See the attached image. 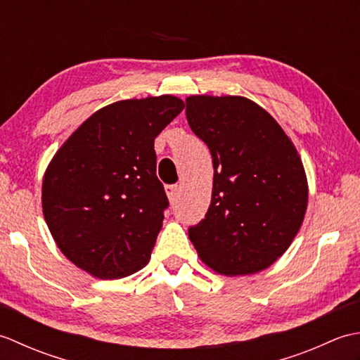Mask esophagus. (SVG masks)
Here are the masks:
<instances>
[{
  "label": "esophagus",
  "mask_w": 360,
  "mask_h": 360,
  "mask_svg": "<svg viewBox=\"0 0 360 360\" xmlns=\"http://www.w3.org/2000/svg\"><path fill=\"white\" fill-rule=\"evenodd\" d=\"M165 192H167L168 200H170V202H173L176 198H178V195H179V186H176V184L167 186L165 187Z\"/></svg>",
  "instance_id": "34e87169"
}]
</instances>
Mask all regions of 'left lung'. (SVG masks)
<instances>
[{
  "label": "left lung",
  "instance_id": "8db88e82",
  "mask_svg": "<svg viewBox=\"0 0 360 360\" xmlns=\"http://www.w3.org/2000/svg\"><path fill=\"white\" fill-rule=\"evenodd\" d=\"M186 105L215 170L209 210L188 227L190 240L219 274L263 271L303 223L308 182L300 156L271 114L249 98L192 96Z\"/></svg>",
  "mask_w": 360,
  "mask_h": 360
}]
</instances>
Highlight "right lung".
I'll return each instance as SVG.
<instances>
[{
	"label": "right lung",
	"mask_w": 360,
	"mask_h": 360,
	"mask_svg": "<svg viewBox=\"0 0 360 360\" xmlns=\"http://www.w3.org/2000/svg\"><path fill=\"white\" fill-rule=\"evenodd\" d=\"M184 110L173 96L98 110L57 151L43 179V213L68 259L97 278L148 263L170 205L156 176L155 137Z\"/></svg>",
	"instance_id": "obj_1"
}]
</instances>
